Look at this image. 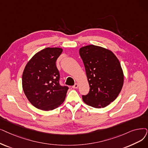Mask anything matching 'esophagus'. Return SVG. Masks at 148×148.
<instances>
[{"label": "esophagus", "mask_w": 148, "mask_h": 148, "mask_svg": "<svg viewBox=\"0 0 148 148\" xmlns=\"http://www.w3.org/2000/svg\"><path fill=\"white\" fill-rule=\"evenodd\" d=\"M78 87H79V85L77 84V83H75V84L73 86V88L74 89H76V88H77Z\"/></svg>", "instance_id": "obj_1"}]
</instances>
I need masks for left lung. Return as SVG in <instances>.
I'll list each match as a JSON object with an SVG mask.
<instances>
[{"instance_id": "8db88e82", "label": "left lung", "mask_w": 148, "mask_h": 148, "mask_svg": "<svg viewBox=\"0 0 148 148\" xmlns=\"http://www.w3.org/2000/svg\"><path fill=\"white\" fill-rule=\"evenodd\" d=\"M79 54L90 87L82 99L89 106L105 108L118 97L123 87L124 75L120 63L111 51L94 45L80 48Z\"/></svg>"}]
</instances>
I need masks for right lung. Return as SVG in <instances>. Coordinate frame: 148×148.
Here are the masks:
<instances>
[{
  "mask_svg": "<svg viewBox=\"0 0 148 148\" xmlns=\"http://www.w3.org/2000/svg\"><path fill=\"white\" fill-rule=\"evenodd\" d=\"M62 51L60 48H45L33 56L23 70V92L31 103L39 110H53L65 101L68 88L60 85L56 65Z\"/></svg>",
  "mask_w": 148,
  "mask_h": 148,
  "instance_id": "right-lung-1",
  "label": "right lung"
}]
</instances>
